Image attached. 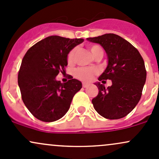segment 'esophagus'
Here are the masks:
<instances>
[{
    "mask_svg": "<svg viewBox=\"0 0 159 159\" xmlns=\"http://www.w3.org/2000/svg\"><path fill=\"white\" fill-rule=\"evenodd\" d=\"M89 86V84H88V83H83V87H84V88H86V87H88Z\"/></svg>",
    "mask_w": 159,
    "mask_h": 159,
    "instance_id": "esophagus-1",
    "label": "esophagus"
}]
</instances>
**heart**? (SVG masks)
<instances>
[{
    "label": "heart",
    "mask_w": 159,
    "mask_h": 159,
    "mask_svg": "<svg viewBox=\"0 0 159 159\" xmlns=\"http://www.w3.org/2000/svg\"><path fill=\"white\" fill-rule=\"evenodd\" d=\"M102 51V48L99 46L97 45H93L90 48V52H91L93 56L95 53L98 52ZM75 49H73L69 53L67 56V61L69 64H71L73 62V60H74V56H75ZM97 73V70L93 68H89V67H80L78 68L76 71H75V76H76L77 79H79L82 81L84 82H89L93 79V77L95 76V75Z\"/></svg>",
    "instance_id": "1"
}]
</instances>
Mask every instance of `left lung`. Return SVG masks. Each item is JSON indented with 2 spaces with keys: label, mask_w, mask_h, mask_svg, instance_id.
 <instances>
[{
  "label": "left lung",
  "mask_w": 159,
  "mask_h": 159,
  "mask_svg": "<svg viewBox=\"0 0 159 159\" xmlns=\"http://www.w3.org/2000/svg\"><path fill=\"white\" fill-rule=\"evenodd\" d=\"M86 40L99 44L106 52L107 65L98 80L102 83L106 80L112 82L107 88L99 82L95 83L98 94L92 100L94 108L105 118H122L140 100L146 80L144 61L136 48L115 34H105Z\"/></svg>",
  "instance_id": "left-lung-1"
}]
</instances>
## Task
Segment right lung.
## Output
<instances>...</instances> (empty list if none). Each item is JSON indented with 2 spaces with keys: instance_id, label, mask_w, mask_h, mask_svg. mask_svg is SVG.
<instances>
[{
  "instance_id": "1",
  "label": "right lung",
  "mask_w": 159,
  "mask_h": 159,
  "mask_svg": "<svg viewBox=\"0 0 159 159\" xmlns=\"http://www.w3.org/2000/svg\"><path fill=\"white\" fill-rule=\"evenodd\" d=\"M52 35L30 48L22 61L18 85L22 99L31 114L39 120L52 122L68 111L74 95L82 88L78 80L65 83L56 80L65 73L70 52L83 42Z\"/></svg>"
}]
</instances>
